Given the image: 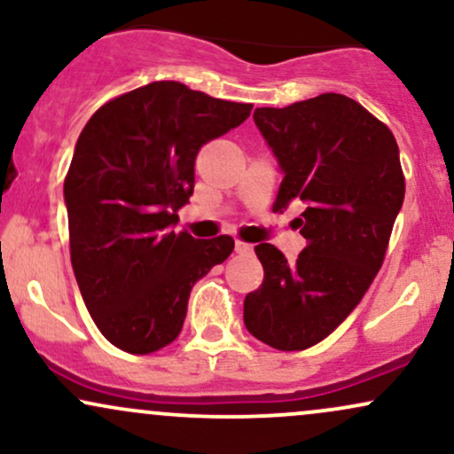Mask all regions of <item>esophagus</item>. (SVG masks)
<instances>
[{"label":"esophagus","mask_w":454,"mask_h":454,"mask_svg":"<svg viewBox=\"0 0 454 454\" xmlns=\"http://www.w3.org/2000/svg\"><path fill=\"white\" fill-rule=\"evenodd\" d=\"M252 249H254L252 243H245V241H241V239H237V241H234V252L237 254H249Z\"/></svg>","instance_id":"esophagus-1"}]
</instances>
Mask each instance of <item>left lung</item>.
<instances>
[{"label":"left lung","instance_id":"1","mask_svg":"<svg viewBox=\"0 0 454 454\" xmlns=\"http://www.w3.org/2000/svg\"><path fill=\"white\" fill-rule=\"evenodd\" d=\"M254 121L284 170L273 211L303 205L294 223L307 245L294 262L256 245L264 279L245 296L243 322L275 350H305L350 316L382 267L405 196L399 147L341 93L256 108Z\"/></svg>","mask_w":454,"mask_h":454}]
</instances>
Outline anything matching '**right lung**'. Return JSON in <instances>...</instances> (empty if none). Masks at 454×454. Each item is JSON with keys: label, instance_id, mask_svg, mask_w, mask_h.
Here are the masks:
<instances>
[{"label": "right lung", "instance_id": "obj_1", "mask_svg": "<svg viewBox=\"0 0 454 454\" xmlns=\"http://www.w3.org/2000/svg\"><path fill=\"white\" fill-rule=\"evenodd\" d=\"M252 104L158 81L102 104L78 137L64 196L70 258L87 309L113 346L158 352L179 337L200 278L232 254L228 234L175 232L202 145Z\"/></svg>", "mask_w": 454, "mask_h": 454}]
</instances>
